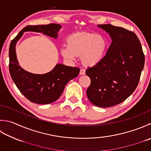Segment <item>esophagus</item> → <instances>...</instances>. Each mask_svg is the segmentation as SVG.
Wrapping results in <instances>:
<instances>
[{
  "label": "esophagus",
  "instance_id": "1",
  "mask_svg": "<svg viewBox=\"0 0 151 151\" xmlns=\"http://www.w3.org/2000/svg\"><path fill=\"white\" fill-rule=\"evenodd\" d=\"M85 73H86L85 69H81V70H80V75H85Z\"/></svg>",
  "mask_w": 151,
  "mask_h": 151
}]
</instances>
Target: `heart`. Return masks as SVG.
Returning a JSON list of instances; mask_svg holds the SVG:
<instances>
[{"instance_id":"1","label":"heart","mask_w":151,"mask_h":151,"mask_svg":"<svg viewBox=\"0 0 151 151\" xmlns=\"http://www.w3.org/2000/svg\"><path fill=\"white\" fill-rule=\"evenodd\" d=\"M108 47L107 41L102 35L90 32H78L67 39V45L61 48L62 55L70 61H75L81 55L85 66L91 67L100 63L104 58Z\"/></svg>"}]
</instances>
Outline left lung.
Here are the masks:
<instances>
[{"label": "left lung", "mask_w": 151, "mask_h": 151, "mask_svg": "<svg viewBox=\"0 0 151 151\" xmlns=\"http://www.w3.org/2000/svg\"><path fill=\"white\" fill-rule=\"evenodd\" d=\"M98 26L113 41L103 60L86 70L91 80L86 94L94 105L109 107L125 101L136 89L145 55L135 32L111 24Z\"/></svg>", "instance_id": "obj_1"}]
</instances>
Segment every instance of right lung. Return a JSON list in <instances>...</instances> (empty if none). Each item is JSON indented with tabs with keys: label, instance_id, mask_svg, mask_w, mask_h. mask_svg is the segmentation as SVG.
<instances>
[{
	"label": "right lung",
	"instance_id": "add662e5",
	"mask_svg": "<svg viewBox=\"0 0 151 151\" xmlns=\"http://www.w3.org/2000/svg\"><path fill=\"white\" fill-rule=\"evenodd\" d=\"M61 25L55 23L42 25H28L23 28L11 41L9 48V70L15 84L27 99L37 104L54 102L63 93L66 84L78 75V67L57 64L52 71L44 75H36L26 71L17 61L15 46L25 31L43 32L51 37H58Z\"/></svg>",
	"mask_w": 151,
	"mask_h": 151
}]
</instances>
